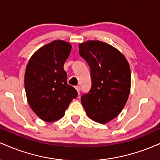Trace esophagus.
I'll use <instances>...</instances> for the list:
<instances>
[{
	"mask_svg": "<svg viewBox=\"0 0 160 160\" xmlns=\"http://www.w3.org/2000/svg\"><path fill=\"white\" fill-rule=\"evenodd\" d=\"M75 89H76L77 92H78V95H80V86H75Z\"/></svg>",
	"mask_w": 160,
	"mask_h": 160,
	"instance_id": "34e87169",
	"label": "esophagus"
}]
</instances>
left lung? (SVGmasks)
Returning a JSON list of instances; mask_svg holds the SVG:
<instances>
[{"label":"left lung","instance_id":"1","mask_svg":"<svg viewBox=\"0 0 160 160\" xmlns=\"http://www.w3.org/2000/svg\"><path fill=\"white\" fill-rule=\"evenodd\" d=\"M79 52L90 67L92 87L81 103L89 118L105 124L120 113L131 89V71L125 56L113 46L87 40Z\"/></svg>","mask_w":160,"mask_h":160}]
</instances>
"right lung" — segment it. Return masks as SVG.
Instances as JSON below:
<instances>
[{"label": "right lung", "instance_id": "1", "mask_svg": "<svg viewBox=\"0 0 160 160\" xmlns=\"http://www.w3.org/2000/svg\"><path fill=\"white\" fill-rule=\"evenodd\" d=\"M65 40H53L38 49L29 59L25 73V89L29 106L47 122L63 117L78 92L67 82L64 64L71 50Z\"/></svg>", "mask_w": 160, "mask_h": 160}]
</instances>
